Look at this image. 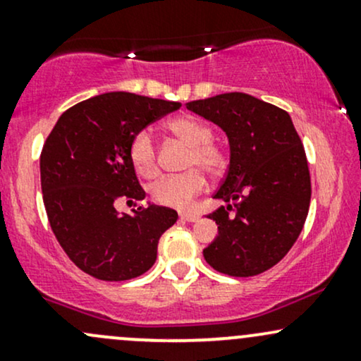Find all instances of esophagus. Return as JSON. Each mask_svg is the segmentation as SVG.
Returning <instances> with one entry per match:
<instances>
[{
  "label": "esophagus",
  "instance_id": "1",
  "mask_svg": "<svg viewBox=\"0 0 361 361\" xmlns=\"http://www.w3.org/2000/svg\"><path fill=\"white\" fill-rule=\"evenodd\" d=\"M180 217H181V221H186V222H197L198 221V215L193 212H181Z\"/></svg>",
  "mask_w": 361,
  "mask_h": 361
}]
</instances>
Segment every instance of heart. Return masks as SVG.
Returning a JSON list of instances; mask_svg holds the SVG:
<instances>
[{
	"instance_id": "b5f03b06",
	"label": "heart",
	"mask_w": 361,
	"mask_h": 361,
	"mask_svg": "<svg viewBox=\"0 0 361 361\" xmlns=\"http://www.w3.org/2000/svg\"><path fill=\"white\" fill-rule=\"evenodd\" d=\"M168 128L181 142L190 146L185 168L190 171L176 176H163L149 186V195L159 205L185 209L205 188V178L221 176L227 166V157L217 144L212 142V130L195 117H178L168 122ZM128 159L135 173L152 178L157 173L156 146L151 130L142 128L134 135L128 146Z\"/></svg>"
}]
</instances>
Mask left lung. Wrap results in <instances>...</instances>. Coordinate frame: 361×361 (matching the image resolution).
<instances>
[{"label":"left lung","instance_id":"8db88e82","mask_svg":"<svg viewBox=\"0 0 361 361\" xmlns=\"http://www.w3.org/2000/svg\"><path fill=\"white\" fill-rule=\"evenodd\" d=\"M229 140V168L214 198L227 202L209 215L219 235L204 250L214 270L255 276L270 270L299 238L310 204L304 146L285 110L246 93L186 103Z\"/></svg>","mask_w":361,"mask_h":361}]
</instances>
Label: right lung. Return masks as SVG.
<instances>
[{
  "label": "right lung",
  "mask_w": 361,
  "mask_h": 361,
  "mask_svg": "<svg viewBox=\"0 0 361 361\" xmlns=\"http://www.w3.org/2000/svg\"><path fill=\"white\" fill-rule=\"evenodd\" d=\"M180 106L127 91L103 93L66 110L45 140V212L66 255L94 279L123 281L146 273L159 238L176 222V210L151 202L132 214L115 205L146 198L128 159L132 137Z\"/></svg>",
  "instance_id": "add662e5"
}]
</instances>
